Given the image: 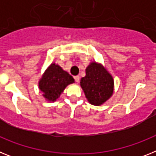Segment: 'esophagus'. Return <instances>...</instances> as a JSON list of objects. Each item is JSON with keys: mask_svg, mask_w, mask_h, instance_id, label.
<instances>
[{"mask_svg": "<svg viewBox=\"0 0 156 156\" xmlns=\"http://www.w3.org/2000/svg\"><path fill=\"white\" fill-rule=\"evenodd\" d=\"M74 80H75V81L76 83H79V81H80V76H74Z\"/></svg>", "mask_w": 156, "mask_h": 156, "instance_id": "34e87169", "label": "esophagus"}]
</instances>
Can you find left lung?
<instances>
[{"label":"left lung","mask_w":156,"mask_h":156,"mask_svg":"<svg viewBox=\"0 0 156 156\" xmlns=\"http://www.w3.org/2000/svg\"><path fill=\"white\" fill-rule=\"evenodd\" d=\"M80 86L88 101L100 105L112 95L114 81L101 65L91 62L87 67L86 76L80 80Z\"/></svg>","instance_id":"8db88e82"}]
</instances>
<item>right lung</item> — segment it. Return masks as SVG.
I'll list each match as a JSON object with an SVG mask.
<instances>
[{"label": "right lung", "instance_id": "1", "mask_svg": "<svg viewBox=\"0 0 156 156\" xmlns=\"http://www.w3.org/2000/svg\"><path fill=\"white\" fill-rule=\"evenodd\" d=\"M73 83H74L73 76L58 65L53 63L43 75L39 82V88L45 98L54 101L60 96L66 86Z\"/></svg>", "mask_w": 156, "mask_h": 156}]
</instances>
